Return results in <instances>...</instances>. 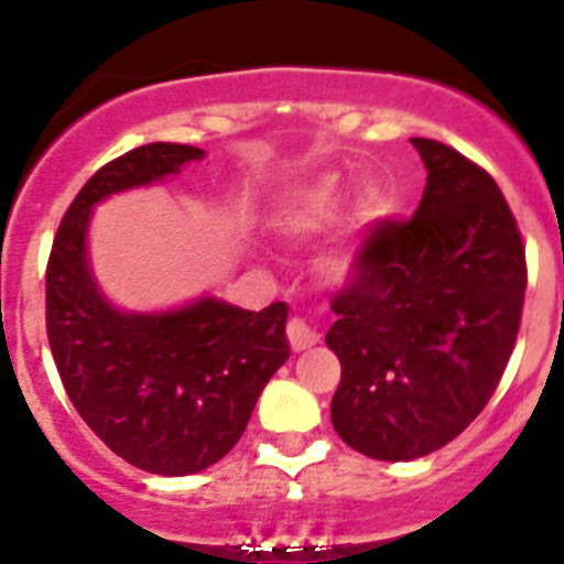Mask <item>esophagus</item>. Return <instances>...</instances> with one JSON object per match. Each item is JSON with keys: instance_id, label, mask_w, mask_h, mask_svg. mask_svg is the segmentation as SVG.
<instances>
[{"instance_id": "obj_1", "label": "esophagus", "mask_w": 564, "mask_h": 564, "mask_svg": "<svg viewBox=\"0 0 564 564\" xmlns=\"http://www.w3.org/2000/svg\"><path fill=\"white\" fill-rule=\"evenodd\" d=\"M286 338H289V344H292L294 351H303V349H308V346L318 344L316 329H311L300 316H292L286 322Z\"/></svg>"}]
</instances>
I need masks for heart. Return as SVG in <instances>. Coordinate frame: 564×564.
Segmentation results:
<instances>
[{"label": "heart", "instance_id": "1", "mask_svg": "<svg viewBox=\"0 0 564 564\" xmlns=\"http://www.w3.org/2000/svg\"><path fill=\"white\" fill-rule=\"evenodd\" d=\"M322 218H324V204L311 202L292 215V224L297 226V229H311V226H316Z\"/></svg>", "mask_w": 564, "mask_h": 564}]
</instances>
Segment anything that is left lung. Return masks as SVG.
Masks as SVG:
<instances>
[{
	"instance_id": "1",
	"label": "left lung",
	"mask_w": 564,
	"mask_h": 564,
	"mask_svg": "<svg viewBox=\"0 0 564 564\" xmlns=\"http://www.w3.org/2000/svg\"><path fill=\"white\" fill-rule=\"evenodd\" d=\"M412 144L429 169L420 207L366 231L324 338L340 360L335 431L377 460L429 456L482 412L527 292L524 237L494 176L442 141Z\"/></svg>"
}]
</instances>
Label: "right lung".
Returning a JSON list of instances; mask_svg holds the SVG:
<instances>
[{
    "label": "right lung",
    "mask_w": 564,
    "mask_h": 564,
    "mask_svg": "<svg viewBox=\"0 0 564 564\" xmlns=\"http://www.w3.org/2000/svg\"><path fill=\"white\" fill-rule=\"evenodd\" d=\"M202 155L155 141L113 158L73 198L45 267V333L67 398L119 458L169 477L207 469L240 442L289 360V308L253 314L207 297L172 314H119L98 294L84 240L93 204Z\"/></svg>",
    "instance_id": "right-lung-1"
}]
</instances>
